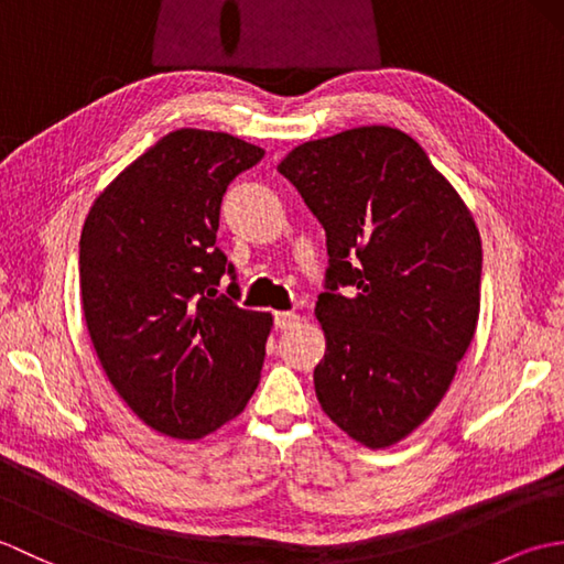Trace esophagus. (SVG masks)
I'll list each match as a JSON object with an SVG mask.
<instances>
[{
	"mask_svg": "<svg viewBox=\"0 0 564 564\" xmlns=\"http://www.w3.org/2000/svg\"><path fill=\"white\" fill-rule=\"evenodd\" d=\"M275 329H291L295 325H301V315L295 313H273Z\"/></svg>",
	"mask_w": 564,
	"mask_h": 564,
	"instance_id": "obj_1",
	"label": "esophagus"
}]
</instances>
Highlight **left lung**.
Returning <instances> with one entry per match:
<instances>
[{
    "label": "left lung",
    "mask_w": 564,
    "mask_h": 564,
    "mask_svg": "<svg viewBox=\"0 0 564 564\" xmlns=\"http://www.w3.org/2000/svg\"><path fill=\"white\" fill-rule=\"evenodd\" d=\"M279 172L327 232L317 400L354 441L388 448L436 410L475 337L473 213L419 142L388 126L303 142Z\"/></svg>",
    "instance_id": "obj_1"
}]
</instances>
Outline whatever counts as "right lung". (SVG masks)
Masks as SVG:
<instances>
[{"label": "right lung", "instance_id": "1", "mask_svg": "<svg viewBox=\"0 0 564 564\" xmlns=\"http://www.w3.org/2000/svg\"><path fill=\"white\" fill-rule=\"evenodd\" d=\"M261 158L235 135L174 130L84 220L79 291L94 351L123 402L164 436L203 438L259 386L273 319L232 301L235 267L215 235L227 186ZM225 272L230 296L217 293Z\"/></svg>", "mask_w": 564, "mask_h": 564}]
</instances>
